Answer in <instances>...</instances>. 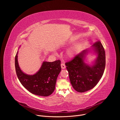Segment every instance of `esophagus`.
Masks as SVG:
<instances>
[{
    "label": "esophagus",
    "mask_w": 120,
    "mask_h": 120,
    "mask_svg": "<svg viewBox=\"0 0 120 120\" xmlns=\"http://www.w3.org/2000/svg\"><path fill=\"white\" fill-rule=\"evenodd\" d=\"M61 66L62 69H65V65L64 64H61Z\"/></svg>",
    "instance_id": "esophagus-1"
}]
</instances>
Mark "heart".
Wrapping results in <instances>:
<instances>
[{
  "mask_svg": "<svg viewBox=\"0 0 120 120\" xmlns=\"http://www.w3.org/2000/svg\"><path fill=\"white\" fill-rule=\"evenodd\" d=\"M73 42V40H70L68 41L67 43V44H70L72 43ZM82 44L81 42H75L71 47H70L67 51L66 55L70 58H72L74 57L76 54L78 52V51L80 49L81 47L82 46Z\"/></svg>",
  "mask_w": 120,
  "mask_h": 120,
  "instance_id": "obj_1",
  "label": "heart"
}]
</instances>
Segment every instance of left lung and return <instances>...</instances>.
<instances>
[{"label":"left lung","instance_id":"left-lung-1","mask_svg":"<svg viewBox=\"0 0 120 120\" xmlns=\"http://www.w3.org/2000/svg\"><path fill=\"white\" fill-rule=\"evenodd\" d=\"M93 52L96 56L91 65L86 63L87 55ZM69 79L74 89L83 93L93 89L104 74L105 67V53L100 41L95 43L91 48L82 51L71 61L65 63Z\"/></svg>","mask_w":120,"mask_h":120}]
</instances>
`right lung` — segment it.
I'll list each match as a JSON object with an SVG mask.
<instances>
[{"mask_svg": "<svg viewBox=\"0 0 120 120\" xmlns=\"http://www.w3.org/2000/svg\"><path fill=\"white\" fill-rule=\"evenodd\" d=\"M18 53L19 51L15 56V68L17 76L23 86L35 95L48 96L52 94L55 91L57 78L61 70V61L59 60L52 62L44 61L36 74L29 75L20 69Z\"/></svg>", "mask_w": 120, "mask_h": 120, "instance_id": "obj_1", "label": "right lung"}]
</instances>
